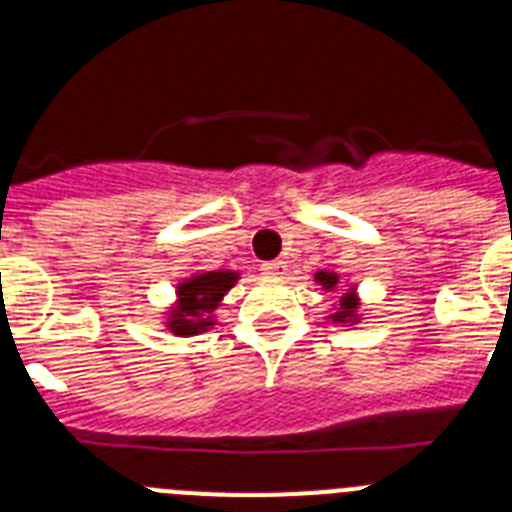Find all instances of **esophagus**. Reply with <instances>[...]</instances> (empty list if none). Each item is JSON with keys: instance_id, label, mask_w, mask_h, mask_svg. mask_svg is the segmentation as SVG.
Wrapping results in <instances>:
<instances>
[{"instance_id": "1", "label": "esophagus", "mask_w": 512, "mask_h": 512, "mask_svg": "<svg viewBox=\"0 0 512 512\" xmlns=\"http://www.w3.org/2000/svg\"><path fill=\"white\" fill-rule=\"evenodd\" d=\"M263 273L268 278L286 276V263H283V260H270V263H263Z\"/></svg>"}]
</instances>
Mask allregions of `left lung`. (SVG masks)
Listing matches in <instances>:
<instances>
[{
    "mask_svg": "<svg viewBox=\"0 0 512 512\" xmlns=\"http://www.w3.org/2000/svg\"><path fill=\"white\" fill-rule=\"evenodd\" d=\"M315 281L320 283L325 291H333L338 286V276L336 273H328V270H320L315 273ZM333 325H354L359 322V296H356V289H349L346 294L341 296V302H338V309L330 315Z\"/></svg>",
    "mask_w": 512,
    "mask_h": 512,
    "instance_id": "left-lung-1",
    "label": "left lung"
}]
</instances>
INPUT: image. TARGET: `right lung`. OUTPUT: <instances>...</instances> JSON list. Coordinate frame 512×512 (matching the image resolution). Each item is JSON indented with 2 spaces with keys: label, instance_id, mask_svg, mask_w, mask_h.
Here are the masks:
<instances>
[{
  "label": "right lung",
  "instance_id": "right-lung-1",
  "mask_svg": "<svg viewBox=\"0 0 512 512\" xmlns=\"http://www.w3.org/2000/svg\"><path fill=\"white\" fill-rule=\"evenodd\" d=\"M239 281V273L234 270H208L197 273L192 278H184L176 286V304L171 307L166 328L174 336H197L216 325L213 309L221 304L226 291Z\"/></svg>",
  "mask_w": 512,
  "mask_h": 512
}]
</instances>
